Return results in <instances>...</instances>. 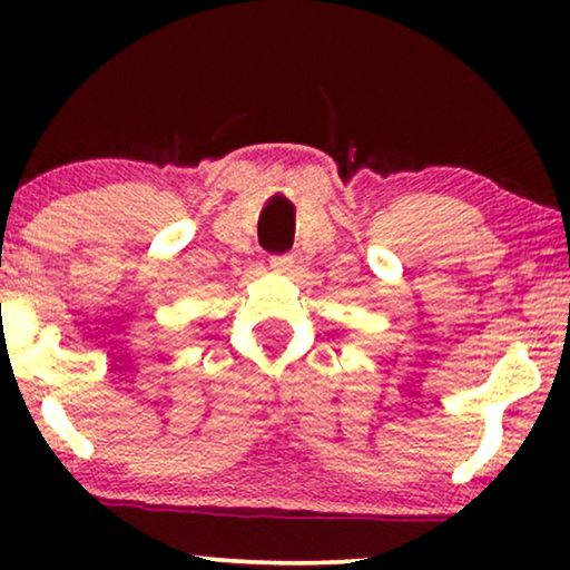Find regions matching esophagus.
I'll use <instances>...</instances> for the list:
<instances>
[{"label": "esophagus", "instance_id": "1", "mask_svg": "<svg viewBox=\"0 0 570 570\" xmlns=\"http://www.w3.org/2000/svg\"><path fill=\"white\" fill-rule=\"evenodd\" d=\"M293 256H287V254H279V256H272L269 259V267L277 272V275H285V272H291L293 269Z\"/></svg>", "mask_w": 570, "mask_h": 570}]
</instances>
